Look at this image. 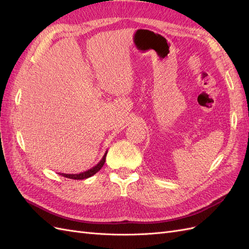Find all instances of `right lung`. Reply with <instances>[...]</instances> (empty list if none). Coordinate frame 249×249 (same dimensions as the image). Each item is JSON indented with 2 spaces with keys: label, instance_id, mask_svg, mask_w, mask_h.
I'll return each mask as SVG.
<instances>
[{
  "label": "right lung",
  "instance_id": "obj_1",
  "mask_svg": "<svg viewBox=\"0 0 249 249\" xmlns=\"http://www.w3.org/2000/svg\"><path fill=\"white\" fill-rule=\"evenodd\" d=\"M107 153H108V152L105 153V155H104L103 158H102V160H101L99 163H97L94 167L90 168V169H88V170H86V171H84V172L76 173V175H69V173H60V172H59V175L64 177V178H72V179H85V178H90V177H92V176H94L95 173L103 167V165L105 164V161H106Z\"/></svg>",
  "mask_w": 249,
  "mask_h": 249
}]
</instances>
